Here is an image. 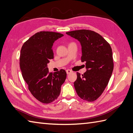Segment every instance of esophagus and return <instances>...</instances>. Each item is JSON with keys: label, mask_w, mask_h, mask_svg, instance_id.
Listing matches in <instances>:
<instances>
[{"label": "esophagus", "mask_w": 133, "mask_h": 133, "mask_svg": "<svg viewBox=\"0 0 133 133\" xmlns=\"http://www.w3.org/2000/svg\"><path fill=\"white\" fill-rule=\"evenodd\" d=\"M72 71H71V70H69V69H68V70H66V72H67V74H71V73L72 72Z\"/></svg>", "instance_id": "34e87169"}]
</instances>
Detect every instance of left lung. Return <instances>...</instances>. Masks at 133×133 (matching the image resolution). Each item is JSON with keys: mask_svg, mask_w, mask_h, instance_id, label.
I'll use <instances>...</instances> for the list:
<instances>
[{"mask_svg": "<svg viewBox=\"0 0 133 133\" xmlns=\"http://www.w3.org/2000/svg\"><path fill=\"white\" fill-rule=\"evenodd\" d=\"M77 39L82 47V62L86 71L77 72L74 87L79 97L89 102L100 97L109 83L114 68L112 52L109 43L99 34L88 30L66 32Z\"/></svg>", "mask_w": 133, "mask_h": 133, "instance_id": "left-lung-1", "label": "left lung"}]
</instances>
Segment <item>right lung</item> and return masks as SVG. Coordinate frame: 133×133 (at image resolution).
Masks as SVG:
<instances>
[{
	"label": "right lung",
	"mask_w": 133,
	"mask_h": 133,
	"mask_svg": "<svg viewBox=\"0 0 133 133\" xmlns=\"http://www.w3.org/2000/svg\"><path fill=\"white\" fill-rule=\"evenodd\" d=\"M63 36L58 32L41 31L23 44L21 51L20 68L29 89L36 99L49 103L57 99L66 80L64 70L49 72L47 64L54 58L52 50L55 41Z\"/></svg>",
	"instance_id": "right-lung-1"
}]
</instances>
